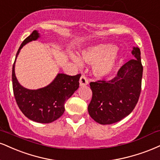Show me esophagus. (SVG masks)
I'll return each instance as SVG.
<instances>
[{"mask_svg":"<svg viewBox=\"0 0 160 160\" xmlns=\"http://www.w3.org/2000/svg\"><path fill=\"white\" fill-rule=\"evenodd\" d=\"M88 81L87 78H86L84 75H82L80 78V86H84L88 85Z\"/></svg>","mask_w":160,"mask_h":160,"instance_id":"1","label":"esophagus"}]
</instances>
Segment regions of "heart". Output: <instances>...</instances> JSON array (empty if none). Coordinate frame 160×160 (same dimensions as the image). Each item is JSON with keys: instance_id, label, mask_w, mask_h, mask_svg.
Listing matches in <instances>:
<instances>
[{"instance_id": "heart-1", "label": "heart", "mask_w": 160, "mask_h": 160, "mask_svg": "<svg viewBox=\"0 0 160 160\" xmlns=\"http://www.w3.org/2000/svg\"><path fill=\"white\" fill-rule=\"evenodd\" d=\"M72 60L77 65L82 62L93 64L92 72L98 78L107 76L114 70L120 59V54L112 44H98L89 46L80 52V59L76 56H70Z\"/></svg>"}]
</instances>
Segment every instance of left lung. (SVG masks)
<instances>
[{
	"label": "left lung",
	"instance_id": "8db88e82",
	"mask_svg": "<svg viewBox=\"0 0 160 160\" xmlns=\"http://www.w3.org/2000/svg\"><path fill=\"white\" fill-rule=\"evenodd\" d=\"M130 59L121 67L118 74L109 81L90 82L92 91L88 114L101 124H111L128 116L135 108L141 92L143 67L141 52L133 47Z\"/></svg>",
	"mask_w": 160,
	"mask_h": 160
}]
</instances>
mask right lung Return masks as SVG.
I'll list each match as a JSON object with an SVG mask.
<instances>
[{"label":"right lung","instance_id":"1","mask_svg":"<svg viewBox=\"0 0 160 160\" xmlns=\"http://www.w3.org/2000/svg\"><path fill=\"white\" fill-rule=\"evenodd\" d=\"M39 37L37 30H34L19 48L12 66V88L15 101L23 114L33 122L48 124L54 122L64 113L65 101L79 88L81 74L69 76L59 73L45 87L38 89L23 87L15 74V60L23 46Z\"/></svg>","mask_w":160,"mask_h":160}]
</instances>
